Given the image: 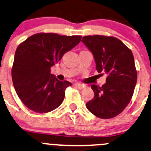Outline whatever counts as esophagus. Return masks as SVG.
Here are the masks:
<instances>
[{
  "instance_id": "obj_1",
  "label": "esophagus",
  "mask_w": 151,
  "mask_h": 151,
  "mask_svg": "<svg viewBox=\"0 0 151 151\" xmlns=\"http://www.w3.org/2000/svg\"><path fill=\"white\" fill-rule=\"evenodd\" d=\"M74 86H75L76 87H77V88H79V89H83L84 87H85L84 84H79V83H75V84H74Z\"/></svg>"
}]
</instances>
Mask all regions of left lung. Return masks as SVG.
Segmentation results:
<instances>
[{"mask_svg": "<svg viewBox=\"0 0 151 151\" xmlns=\"http://www.w3.org/2000/svg\"><path fill=\"white\" fill-rule=\"evenodd\" d=\"M82 41L93 54L97 72H105L107 75L102 87L91 86L94 97L86 107L100 118L115 117L130 102L137 82L132 51L113 36H85Z\"/></svg>", "mask_w": 151, "mask_h": 151, "instance_id": "obj_1", "label": "left lung"}]
</instances>
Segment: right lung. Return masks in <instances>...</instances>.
Instances as JSON below:
<instances>
[{"label":"right lung","mask_w":151,"mask_h":151,"mask_svg":"<svg viewBox=\"0 0 151 151\" xmlns=\"http://www.w3.org/2000/svg\"><path fill=\"white\" fill-rule=\"evenodd\" d=\"M81 36L39 33L21 43L16 49L11 75L15 90L28 108L46 113L57 108L72 83L51 74V67L80 42Z\"/></svg>","instance_id":"obj_1"}]
</instances>
